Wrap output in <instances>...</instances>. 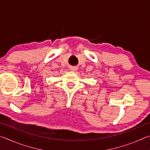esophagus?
I'll use <instances>...</instances> for the list:
<instances>
[{
	"label": "esophagus",
	"mask_w": 150,
	"mask_h": 150,
	"mask_svg": "<svg viewBox=\"0 0 150 150\" xmlns=\"http://www.w3.org/2000/svg\"><path fill=\"white\" fill-rule=\"evenodd\" d=\"M71 71H74V72H75L77 70V68H76L75 67H71Z\"/></svg>",
	"instance_id": "esophagus-1"
}]
</instances>
